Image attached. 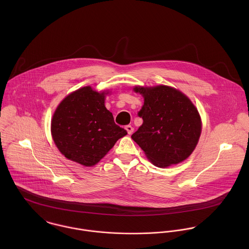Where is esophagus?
Instances as JSON below:
<instances>
[{
    "mask_svg": "<svg viewBox=\"0 0 249 249\" xmlns=\"http://www.w3.org/2000/svg\"><path fill=\"white\" fill-rule=\"evenodd\" d=\"M124 128H125V130L127 131V133H128V134H132V133H133V130H134V128H133V127H132L130 124H128V125H125V127H124Z\"/></svg>",
    "mask_w": 249,
    "mask_h": 249,
    "instance_id": "1",
    "label": "esophagus"
}]
</instances>
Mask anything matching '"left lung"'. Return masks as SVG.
<instances>
[{
    "mask_svg": "<svg viewBox=\"0 0 249 249\" xmlns=\"http://www.w3.org/2000/svg\"><path fill=\"white\" fill-rule=\"evenodd\" d=\"M134 90L142 94L144 102L138 112L142 124L131 138L156 167L166 168L187 159L201 133L197 109L184 94L169 86Z\"/></svg>",
    "mask_w": 249,
    "mask_h": 249,
    "instance_id": "8db88e82",
    "label": "left lung"
}]
</instances>
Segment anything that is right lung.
<instances>
[{
	"mask_svg": "<svg viewBox=\"0 0 249 249\" xmlns=\"http://www.w3.org/2000/svg\"><path fill=\"white\" fill-rule=\"evenodd\" d=\"M105 95L90 86L80 88L60 103L52 120V135L59 151L86 167L96 165L127 134L115 124Z\"/></svg>",
	"mask_w": 249,
	"mask_h": 249,
	"instance_id": "add662e5",
	"label": "right lung"
}]
</instances>
